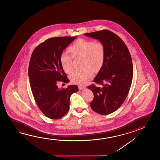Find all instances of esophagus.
Instances as JSON below:
<instances>
[{
	"label": "esophagus",
	"instance_id": "34e87169",
	"mask_svg": "<svg viewBox=\"0 0 160 160\" xmlns=\"http://www.w3.org/2000/svg\"><path fill=\"white\" fill-rule=\"evenodd\" d=\"M78 88H79V90H82L83 88H85V86H81L79 85L78 86Z\"/></svg>",
	"mask_w": 160,
	"mask_h": 160
}]
</instances>
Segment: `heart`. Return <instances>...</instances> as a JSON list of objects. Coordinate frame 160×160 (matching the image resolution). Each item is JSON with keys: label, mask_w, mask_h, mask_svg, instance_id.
Wrapping results in <instances>:
<instances>
[{"label": "heart", "mask_w": 160, "mask_h": 160, "mask_svg": "<svg viewBox=\"0 0 160 160\" xmlns=\"http://www.w3.org/2000/svg\"><path fill=\"white\" fill-rule=\"evenodd\" d=\"M72 57H81V70H76L70 75L72 83L84 85L94 75V71L99 70L103 66L105 58L104 45L100 41L79 39L69 48ZM61 64L67 74L73 71L72 57L63 53L61 56Z\"/></svg>", "instance_id": "b5f03b06"}]
</instances>
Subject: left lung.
Segmentation results:
<instances>
[{"label":"left lung","instance_id":"1","mask_svg":"<svg viewBox=\"0 0 160 160\" xmlns=\"http://www.w3.org/2000/svg\"><path fill=\"white\" fill-rule=\"evenodd\" d=\"M85 35L103 42L105 49L103 66L92 84L88 86L94 94L90 103L92 109L101 115H108L120 107L128 94L133 69L129 50L122 40L111 31L104 29Z\"/></svg>","mask_w":160,"mask_h":160}]
</instances>
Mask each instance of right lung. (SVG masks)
<instances>
[{
	"mask_svg": "<svg viewBox=\"0 0 160 160\" xmlns=\"http://www.w3.org/2000/svg\"><path fill=\"white\" fill-rule=\"evenodd\" d=\"M77 37L50 38L33 51L29 64L28 76L34 98L42 112L51 119H58L69 109L70 97L78 91L76 85L59 88L58 83H68L61 64L64 50Z\"/></svg>",
	"mask_w": 160,
	"mask_h": 160,
	"instance_id": "obj_1",
	"label": "right lung"
}]
</instances>
